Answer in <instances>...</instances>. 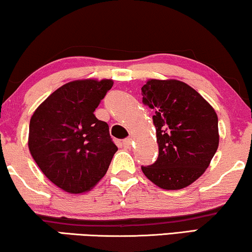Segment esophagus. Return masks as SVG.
<instances>
[{
    "instance_id": "esophagus-1",
    "label": "esophagus",
    "mask_w": 252,
    "mask_h": 252,
    "mask_svg": "<svg viewBox=\"0 0 252 252\" xmlns=\"http://www.w3.org/2000/svg\"><path fill=\"white\" fill-rule=\"evenodd\" d=\"M123 147L126 148V149H129L132 147V139H126L123 141Z\"/></svg>"
}]
</instances>
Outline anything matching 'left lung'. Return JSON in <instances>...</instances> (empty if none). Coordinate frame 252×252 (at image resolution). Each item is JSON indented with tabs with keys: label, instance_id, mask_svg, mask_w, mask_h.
Listing matches in <instances>:
<instances>
[{
	"label": "left lung",
	"instance_id": "1",
	"mask_svg": "<svg viewBox=\"0 0 252 252\" xmlns=\"http://www.w3.org/2000/svg\"><path fill=\"white\" fill-rule=\"evenodd\" d=\"M141 91L144 104L155 110L158 143L157 160L142 172L165 190L188 187L218 149V116L201 94L175 79H149Z\"/></svg>",
	"mask_w": 252,
	"mask_h": 252
}]
</instances>
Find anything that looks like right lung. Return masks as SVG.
<instances>
[{"label": "right lung", "instance_id": "right-lung-1", "mask_svg": "<svg viewBox=\"0 0 252 252\" xmlns=\"http://www.w3.org/2000/svg\"><path fill=\"white\" fill-rule=\"evenodd\" d=\"M111 79H82L56 89L30 120L29 149L42 173L68 194L91 190L118 148L109 126L94 115Z\"/></svg>", "mask_w": 252, "mask_h": 252}]
</instances>
